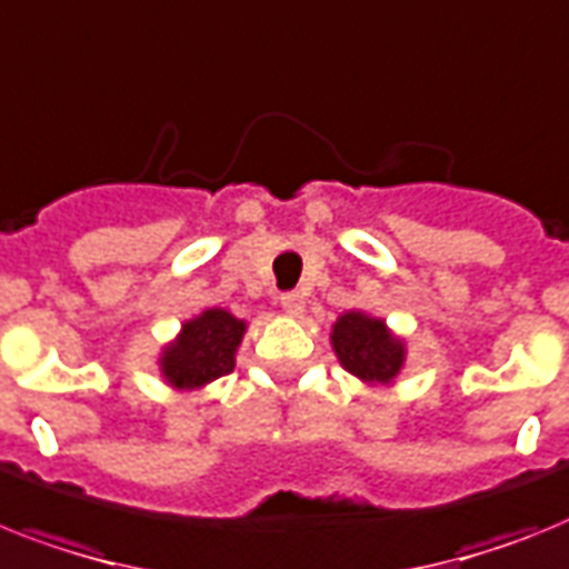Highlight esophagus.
Returning <instances> with one entry per match:
<instances>
[{"instance_id": "esophagus-1", "label": "esophagus", "mask_w": 569, "mask_h": 569, "mask_svg": "<svg viewBox=\"0 0 569 569\" xmlns=\"http://www.w3.org/2000/svg\"><path fill=\"white\" fill-rule=\"evenodd\" d=\"M280 307H283L289 315H295V318H300V315L307 312V300H303V295L300 292H286L280 295Z\"/></svg>"}]
</instances>
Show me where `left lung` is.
I'll return each mask as SVG.
<instances>
[{
    "label": "left lung",
    "instance_id": "1",
    "mask_svg": "<svg viewBox=\"0 0 569 569\" xmlns=\"http://www.w3.org/2000/svg\"><path fill=\"white\" fill-rule=\"evenodd\" d=\"M329 341L343 370L365 385H393L408 356L405 341L390 332L385 318H373L358 309L338 315Z\"/></svg>",
    "mask_w": 569,
    "mask_h": 569
}]
</instances>
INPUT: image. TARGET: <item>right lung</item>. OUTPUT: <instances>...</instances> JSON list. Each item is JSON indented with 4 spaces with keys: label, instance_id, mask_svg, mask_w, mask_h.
I'll use <instances>...</instances> for the list:
<instances>
[{
    "label": "right lung",
    "instance_id": "add662e5",
    "mask_svg": "<svg viewBox=\"0 0 569 569\" xmlns=\"http://www.w3.org/2000/svg\"><path fill=\"white\" fill-rule=\"evenodd\" d=\"M248 323L228 309H204L181 323L179 336L159 356L161 379L176 390H202L222 379L237 365Z\"/></svg>",
    "mask_w": 569,
    "mask_h": 569
}]
</instances>
